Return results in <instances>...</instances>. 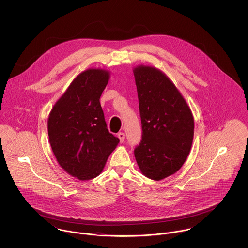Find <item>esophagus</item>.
<instances>
[{"label":"esophagus","mask_w":248,"mask_h":248,"mask_svg":"<svg viewBox=\"0 0 248 248\" xmlns=\"http://www.w3.org/2000/svg\"><path fill=\"white\" fill-rule=\"evenodd\" d=\"M118 138L119 140H120V142H121V143H123L124 140V139H125V135H124V133L120 132L118 134Z\"/></svg>","instance_id":"34e87169"}]
</instances>
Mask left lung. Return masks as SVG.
<instances>
[{
    "label": "left lung",
    "mask_w": 248,
    "mask_h": 248,
    "mask_svg": "<svg viewBox=\"0 0 248 248\" xmlns=\"http://www.w3.org/2000/svg\"><path fill=\"white\" fill-rule=\"evenodd\" d=\"M141 118V141L134 154L142 174L161 180L175 174L189 155L194 121L183 96L162 71L134 70Z\"/></svg>",
    "instance_id": "obj_1"
}]
</instances>
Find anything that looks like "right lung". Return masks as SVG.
<instances>
[{
  "label": "right lung",
  "mask_w": 248,
  "mask_h": 248,
  "mask_svg": "<svg viewBox=\"0 0 248 248\" xmlns=\"http://www.w3.org/2000/svg\"><path fill=\"white\" fill-rule=\"evenodd\" d=\"M104 70L79 74L53 107L48 136L59 165L72 177L88 180L97 177L119 139L107 127L99 98L108 82Z\"/></svg>",
  "instance_id": "right-lung-1"
}]
</instances>
